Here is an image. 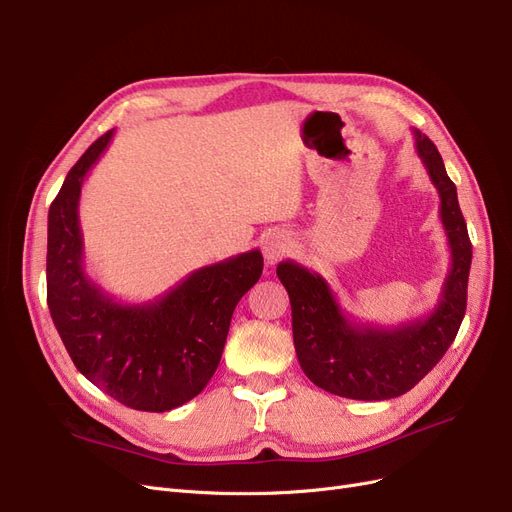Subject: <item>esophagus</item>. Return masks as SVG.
<instances>
[{
  "label": "esophagus",
  "instance_id": "esophagus-1",
  "mask_svg": "<svg viewBox=\"0 0 512 512\" xmlns=\"http://www.w3.org/2000/svg\"><path fill=\"white\" fill-rule=\"evenodd\" d=\"M291 248V239L285 231H271L266 233L264 241H262V252H264V258L269 260L271 264L277 262L279 258H283Z\"/></svg>",
  "mask_w": 512,
  "mask_h": 512
}]
</instances>
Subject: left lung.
I'll use <instances>...</instances> for the list:
<instances>
[{
  "instance_id": "left-lung-1",
  "label": "left lung",
  "mask_w": 512,
  "mask_h": 512,
  "mask_svg": "<svg viewBox=\"0 0 512 512\" xmlns=\"http://www.w3.org/2000/svg\"><path fill=\"white\" fill-rule=\"evenodd\" d=\"M415 143L440 193V218L452 258L433 312L392 329L360 325L348 319L319 273L294 260L277 266V277L291 302V329L300 367L314 385L335 396L389 400L406 394L442 360L465 319L473 258L467 223L458 206L456 185L433 141L415 129Z\"/></svg>"
}]
</instances>
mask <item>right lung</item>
I'll use <instances>...</instances> for the list:
<instances>
[{
	"instance_id": "obj_1",
	"label": "right lung",
	"mask_w": 512,
	"mask_h": 512,
	"mask_svg": "<svg viewBox=\"0 0 512 512\" xmlns=\"http://www.w3.org/2000/svg\"><path fill=\"white\" fill-rule=\"evenodd\" d=\"M108 131L70 168L47 214V306L75 367L135 410L166 412L196 398L221 362L237 302L262 275L260 250L193 271L164 296L123 304L85 273L81 187Z\"/></svg>"
}]
</instances>
